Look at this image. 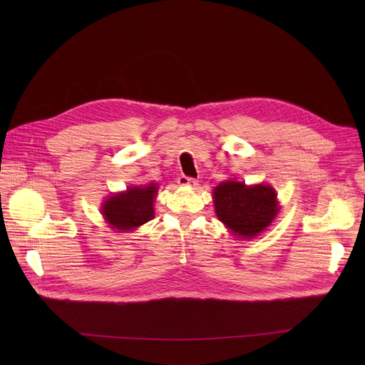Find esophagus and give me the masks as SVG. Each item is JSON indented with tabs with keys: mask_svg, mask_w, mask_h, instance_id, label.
Masks as SVG:
<instances>
[{
	"mask_svg": "<svg viewBox=\"0 0 365 365\" xmlns=\"http://www.w3.org/2000/svg\"><path fill=\"white\" fill-rule=\"evenodd\" d=\"M178 183L182 185V186H195V185H197V180H195L194 178H187V176L182 175V176H179Z\"/></svg>",
	"mask_w": 365,
	"mask_h": 365,
	"instance_id": "esophagus-1",
	"label": "esophagus"
}]
</instances>
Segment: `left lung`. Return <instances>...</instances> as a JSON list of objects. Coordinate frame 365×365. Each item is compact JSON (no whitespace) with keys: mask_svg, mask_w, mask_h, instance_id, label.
Returning <instances> with one entry per match:
<instances>
[{"mask_svg":"<svg viewBox=\"0 0 365 365\" xmlns=\"http://www.w3.org/2000/svg\"><path fill=\"white\" fill-rule=\"evenodd\" d=\"M216 215L240 237H256L278 215L275 190L267 185L223 182L215 187Z\"/></svg>","mask_w":365,"mask_h":365,"instance_id":"obj_1","label":"left lung"}]
</instances>
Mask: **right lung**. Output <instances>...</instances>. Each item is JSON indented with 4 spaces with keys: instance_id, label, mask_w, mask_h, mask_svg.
Listing matches in <instances>:
<instances>
[{
    "instance_id": "right-lung-1",
    "label": "right lung",
    "mask_w": 365,
    "mask_h": 365,
    "mask_svg": "<svg viewBox=\"0 0 365 365\" xmlns=\"http://www.w3.org/2000/svg\"><path fill=\"white\" fill-rule=\"evenodd\" d=\"M157 195V186L128 187L127 192H121L105 201L102 215L110 227L121 231H133L153 217V198Z\"/></svg>"
}]
</instances>
